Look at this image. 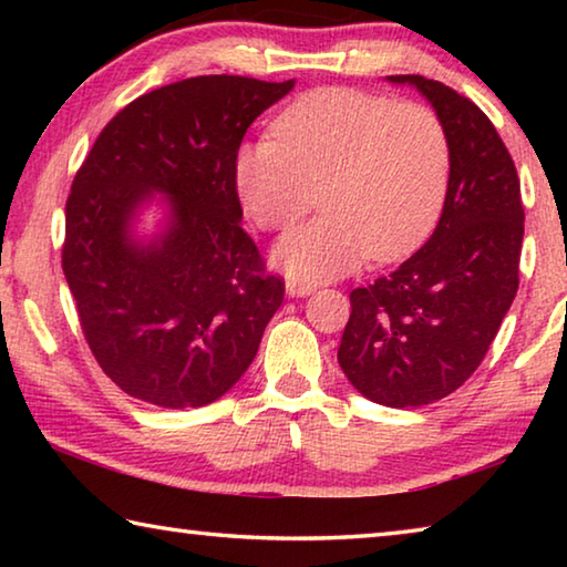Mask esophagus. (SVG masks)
I'll use <instances>...</instances> for the list:
<instances>
[{
    "mask_svg": "<svg viewBox=\"0 0 567 567\" xmlns=\"http://www.w3.org/2000/svg\"><path fill=\"white\" fill-rule=\"evenodd\" d=\"M315 282H310V280H302V277H287V292H290L292 297H305V295H310V292H315Z\"/></svg>",
    "mask_w": 567,
    "mask_h": 567,
    "instance_id": "1",
    "label": "esophagus"
}]
</instances>
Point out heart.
Here are the masks:
<instances>
[{"label":"heart","mask_w":567,"mask_h":567,"mask_svg":"<svg viewBox=\"0 0 567 567\" xmlns=\"http://www.w3.org/2000/svg\"><path fill=\"white\" fill-rule=\"evenodd\" d=\"M275 140L237 150L239 199L257 227L292 229L275 260L292 277H334L364 257L390 262L433 229L450 177L443 122L422 104L348 87L315 90L272 124Z\"/></svg>","instance_id":"1"}]
</instances>
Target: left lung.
Wrapping results in <instances>:
<instances>
[{"label": "left lung", "instance_id": "left-lung-1", "mask_svg": "<svg viewBox=\"0 0 567 567\" xmlns=\"http://www.w3.org/2000/svg\"><path fill=\"white\" fill-rule=\"evenodd\" d=\"M415 84L443 122L450 179L443 217L410 260L350 292L338 362L364 398L422 408L473 375L520 285L523 197L515 162L487 114L447 84Z\"/></svg>", "mask_w": 567, "mask_h": 567}]
</instances>
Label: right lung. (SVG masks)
<instances>
[{"label": "right lung", "instance_id": "add662e5", "mask_svg": "<svg viewBox=\"0 0 567 567\" xmlns=\"http://www.w3.org/2000/svg\"><path fill=\"white\" fill-rule=\"evenodd\" d=\"M292 80L203 74L142 94L107 122L66 197L62 270L94 360L127 395L203 408L243 378L285 280L239 219L245 132ZM150 190L173 199L159 246L126 237Z\"/></svg>", "mask_w": 567, "mask_h": 567}]
</instances>
